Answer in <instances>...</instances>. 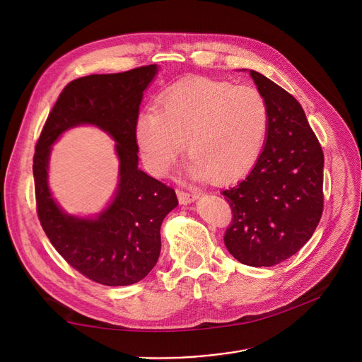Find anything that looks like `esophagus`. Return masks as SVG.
Here are the masks:
<instances>
[{
  "instance_id": "34e87169",
  "label": "esophagus",
  "mask_w": 362,
  "mask_h": 362,
  "mask_svg": "<svg viewBox=\"0 0 362 362\" xmlns=\"http://www.w3.org/2000/svg\"><path fill=\"white\" fill-rule=\"evenodd\" d=\"M177 198H179V202L186 205V204H191L194 201H197L199 198V194L198 192H186V191H182V189H177Z\"/></svg>"
}]
</instances>
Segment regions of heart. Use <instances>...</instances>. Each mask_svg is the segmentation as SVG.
Here are the masks:
<instances>
[{"instance_id": "obj_1", "label": "heart", "mask_w": 362, "mask_h": 362, "mask_svg": "<svg viewBox=\"0 0 362 362\" xmlns=\"http://www.w3.org/2000/svg\"><path fill=\"white\" fill-rule=\"evenodd\" d=\"M269 129V107L252 86L191 79L165 90L135 122V141L156 176H165L185 148L194 179L224 183L254 167Z\"/></svg>"}]
</instances>
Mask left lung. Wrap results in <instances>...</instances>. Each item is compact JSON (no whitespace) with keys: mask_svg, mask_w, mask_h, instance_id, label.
<instances>
[{"mask_svg":"<svg viewBox=\"0 0 362 362\" xmlns=\"http://www.w3.org/2000/svg\"><path fill=\"white\" fill-rule=\"evenodd\" d=\"M269 107L267 141L251 173L223 195L233 218L224 245L242 264L272 267L296 254L322 214L325 156L300 104L250 70Z\"/></svg>","mask_w":362,"mask_h":362,"instance_id":"1","label":"left lung"}]
</instances>
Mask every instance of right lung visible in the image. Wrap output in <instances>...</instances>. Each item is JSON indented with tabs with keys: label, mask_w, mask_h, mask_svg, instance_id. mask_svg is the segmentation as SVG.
<instances>
[{
	"label": "right lung",
	"mask_w": 362,
	"mask_h": 362,
	"mask_svg": "<svg viewBox=\"0 0 362 362\" xmlns=\"http://www.w3.org/2000/svg\"><path fill=\"white\" fill-rule=\"evenodd\" d=\"M156 64L123 73L90 74L70 82L52 107L33 156L36 210L49 242L85 277L105 286H129L154 269L164 217L177 206L175 189L138 168L135 122ZM97 125L115 139L119 185L97 218L64 214L47 186L52 144L71 127Z\"/></svg>",
	"instance_id": "right-lung-1"
}]
</instances>
